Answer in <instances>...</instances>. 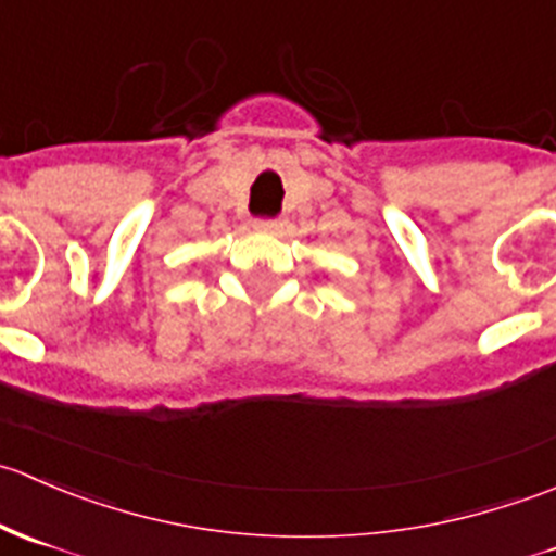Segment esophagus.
<instances>
[{
	"instance_id": "esophagus-1",
	"label": "esophagus",
	"mask_w": 556,
	"mask_h": 556,
	"mask_svg": "<svg viewBox=\"0 0 556 556\" xmlns=\"http://www.w3.org/2000/svg\"><path fill=\"white\" fill-rule=\"evenodd\" d=\"M255 228L263 233H279L282 231V220H257Z\"/></svg>"
}]
</instances>
